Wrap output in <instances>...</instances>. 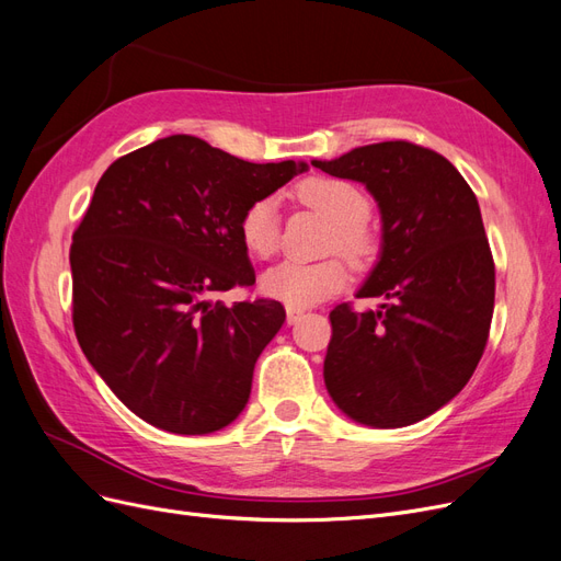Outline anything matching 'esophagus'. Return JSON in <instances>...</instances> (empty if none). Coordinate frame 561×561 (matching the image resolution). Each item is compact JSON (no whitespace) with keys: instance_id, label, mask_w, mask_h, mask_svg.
I'll use <instances>...</instances> for the list:
<instances>
[{"instance_id":"obj_1","label":"esophagus","mask_w":561,"mask_h":561,"mask_svg":"<svg viewBox=\"0 0 561 561\" xmlns=\"http://www.w3.org/2000/svg\"><path fill=\"white\" fill-rule=\"evenodd\" d=\"M302 317H305L302 310H294V307H288V310H286V321L291 323V327H294V323H298Z\"/></svg>"}]
</instances>
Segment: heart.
Instances as JSON below:
<instances>
[{
	"label": "heart",
	"instance_id": "1",
	"mask_svg": "<svg viewBox=\"0 0 561 561\" xmlns=\"http://www.w3.org/2000/svg\"><path fill=\"white\" fill-rule=\"evenodd\" d=\"M298 201L333 221L331 249L340 251L354 267H366L377 254V240L368 228L370 201L366 191L347 179L310 176L296 186ZM242 247L256 259H270L279 249V209L275 197L251 203L238 224ZM347 265L340 259L319 263L284 261L261 277V294L294 310L321 302L345 288Z\"/></svg>",
	"mask_w": 561,
	"mask_h": 561
}]
</instances>
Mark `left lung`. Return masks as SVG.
Returning a JSON list of instances; mask_svg holds the SVG:
<instances>
[{
	"mask_svg": "<svg viewBox=\"0 0 561 561\" xmlns=\"http://www.w3.org/2000/svg\"><path fill=\"white\" fill-rule=\"evenodd\" d=\"M321 172L364 184L382 214V251L356 298L331 312L323 382L358 424L399 428L440 410L476 373L494 314V259L478 197L440 153L379 141Z\"/></svg>",
	"mask_w": 561,
	"mask_h": 561,
	"instance_id": "8db88e82",
	"label": "left lung"
}]
</instances>
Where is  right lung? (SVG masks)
<instances>
[{"label": "right lung", "instance_id": "add662e5", "mask_svg": "<svg viewBox=\"0 0 561 561\" xmlns=\"http://www.w3.org/2000/svg\"><path fill=\"white\" fill-rule=\"evenodd\" d=\"M305 170L172 135L102 174L69 251L71 319L90 366L144 422L203 436L244 410L286 312L211 296L256 282L240 216Z\"/></svg>", "mask_w": 561, "mask_h": 561}]
</instances>
